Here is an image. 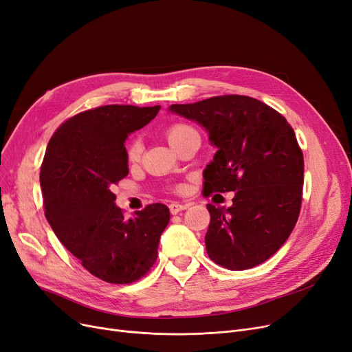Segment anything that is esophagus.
Listing matches in <instances>:
<instances>
[{
	"instance_id": "34e87169",
	"label": "esophagus",
	"mask_w": 352,
	"mask_h": 352,
	"mask_svg": "<svg viewBox=\"0 0 352 352\" xmlns=\"http://www.w3.org/2000/svg\"><path fill=\"white\" fill-rule=\"evenodd\" d=\"M190 206V204H180V202H172L170 205H168V209H170V212L173 214V215H176V214H179L180 210H185L186 208H189Z\"/></svg>"
}]
</instances>
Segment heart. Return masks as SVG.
<instances>
[{
	"mask_svg": "<svg viewBox=\"0 0 352 352\" xmlns=\"http://www.w3.org/2000/svg\"><path fill=\"white\" fill-rule=\"evenodd\" d=\"M193 131L195 130L190 127L189 124L175 122L167 129L166 134H167L168 142H170V144L175 147L180 142V140H184L188 134H190ZM142 151H143L142 140H140L138 137L131 138L129 144H127V157H129V160L130 162H137L140 159V156H142Z\"/></svg>",
	"mask_w": 352,
	"mask_h": 352,
	"instance_id": "b5f03b06",
	"label": "heart"
}]
</instances>
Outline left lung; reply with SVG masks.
I'll use <instances>...</instances> for the list:
<instances>
[{
    "label": "left lung",
    "instance_id": "left-lung-1",
    "mask_svg": "<svg viewBox=\"0 0 352 352\" xmlns=\"http://www.w3.org/2000/svg\"><path fill=\"white\" fill-rule=\"evenodd\" d=\"M170 111L199 122L218 150L204 172V195L235 192L232 206L208 204L209 258L247 270L285 244L302 206L303 153L287 120L245 95H219Z\"/></svg>",
    "mask_w": 352,
    "mask_h": 352
}]
</instances>
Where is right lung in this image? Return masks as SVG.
<instances>
[{
    "label": "right lung",
    "mask_w": 352,
    "mask_h": 352,
    "mask_svg": "<svg viewBox=\"0 0 352 352\" xmlns=\"http://www.w3.org/2000/svg\"><path fill=\"white\" fill-rule=\"evenodd\" d=\"M160 105H102L67 118L40 167L45 215L59 241L107 283L130 285L157 260L168 208L151 204L125 219L111 188L129 175L124 142L157 116Z\"/></svg>",
    "instance_id": "add662e5"
}]
</instances>
